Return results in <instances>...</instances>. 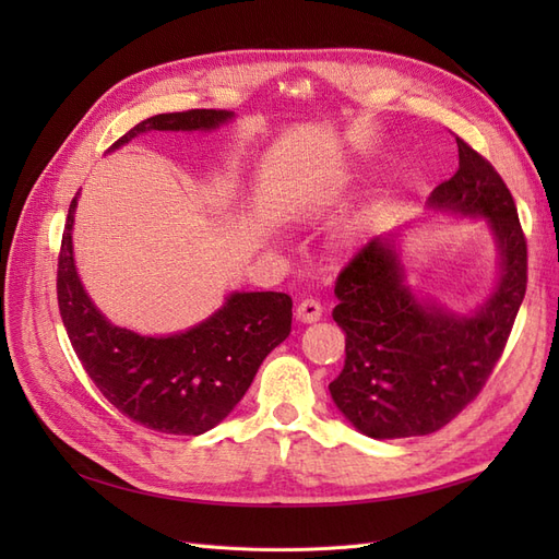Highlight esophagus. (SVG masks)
Returning a JSON list of instances; mask_svg holds the SVG:
<instances>
[{
	"mask_svg": "<svg viewBox=\"0 0 559 559\" xmlns=\"http://www.w3.org/2000/svg\"><path fill=\"white\" fill-rule=\"evenodd\" d=\"M321 312H324V308H321V302L308 298V300H302L300 306L296 308V319L300 321V324H312V321L321 319Z\"/></svg>",
	"mask_w": 559,
	"mask_h": 559,
	"instance_id": "obj_1",
	"label": "esophagus"
}]
</instances>
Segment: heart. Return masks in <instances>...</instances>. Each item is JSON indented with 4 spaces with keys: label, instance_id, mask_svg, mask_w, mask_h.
I'll return each instance as SVG.
<instances>
[{
    "label": "heart",
    "instance_id": "b5f03b06",
    "mask_svg": "<svg viewBox=\"0 0 559 559\" xmlns=\"http://www.w3.org/2000/svg\"><path fill=\"white\" fill-rule=\"evenodd\" d=\"M345 189H347V186L343 181L331 183V186H326V189H308L306 193L298 198V207L302 210V207L317 205V202L335 200V198L343 195ZM361 242H364V224H349V226L341 228L333 235L329 251H331V257L343 259V257H347V253H352L354 249H359Z\"/></svg>",
    "mask_w": 559,
    "mask_h": 559
}]
</instances>
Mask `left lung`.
Masks as SVG:
<instances>
[{
  "label": "left lung",
  "mask_w": 559,
  "mask_h": 559,
  "mask_svg": "<svg viewBox=\"0 0 559 559\" xmlns=\"http://www.w3.org/2000/svg\"><path fill=\"white\" fill-rule=\"evenodd\" d=\"M460 170L436 186L427 207L483 222L497 247V280L478 306L450 310L408 282L401 235H378L335 284V324L345 331V366L329 392L364 436H425L445 427L478 396L509 341L527 289V242L511 191L466 142Z\"/></svg>",
  "instance_id": "left-lung-1"
}]
</instances>
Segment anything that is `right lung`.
Segmentation results:
<instances>
[{
    "mask_svg": "<svg viewBox=\"0 0 559 559\" xmlns=\"http://www.w3.org/2000/svg\"><path fill=\"white\" fill-rule=\"evenodd\" d=\"M235 111L158 114L128 130L107 154L146 132H212ZM74 195L58 259V306L79 361L103 396L138 425L160 433L200 436L224 421L257 378L263 359L292 333V298L275 292H230L224 306L177 333L142 335L116 326L83 286L74 261Z\"/></svg>",
    "mask_w": 559,
    "mask_h": 559,
    "instance_id": "add662e5",
    "label": "right lung"
}]
</instances>
